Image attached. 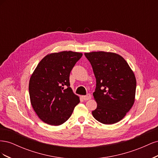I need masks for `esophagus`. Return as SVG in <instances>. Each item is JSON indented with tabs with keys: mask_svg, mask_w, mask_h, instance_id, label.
Here are the masks:
<instances>
[{
	"mask_svg": "<svg viewBox=\"0 0 158 158\" xmlns=\"http://www.w3.org/2000/svg\"><path fill=\"white\" fill-rule=\"evenodd\" d=\"M82 99L84 100H85V101H87V100H89L91 99V98H92V96H91L90 94H87L86 95H83V96H82Z\"/></svg>",
	"mask_w": 158,
	"mask_h": 158,
	"instance_id": "34e87169",
	"label": "esophagus"
}]
</instances>
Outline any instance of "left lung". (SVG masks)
<instances>
[{
    "mask_svg": "<svg viewBox=\"0 0 158 158\" xmlns=\"http://www.w3.org/2000/svg\"><path fill=\"white\" fill-rule=\"evenodd\" d=\"M84 55L96 78L93 95L98 106L92 111L94 117L105 125L120 121L135 103V74L127 61L114 52H91Z\"/></svg>",
    "mask_w": 158,
    "mask_h": 158,
    "instance_id": "8db88e82",
    "label": "left lung"
}]
</instances>
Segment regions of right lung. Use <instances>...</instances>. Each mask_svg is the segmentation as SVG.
I'll list each match as a JSON object with an SVG mask.
<instances>
[{"mask_svg": "<svg viewBox=\"0 0 158 158\" xmlns=\"http://www.w3.org/2000/svg\"><path fill=\"white\" fill-rule=\"evenodd\" d=\"M82 53L62 51L47 55L37 64L29 83L30 102L44 123L59 126L71 116L79 97L70 87V73Z\"/></svg>", "mask_w": 158, "mask_h": 158, "instance_id": "add662e5", "label": "right lung"}]
</instances>
